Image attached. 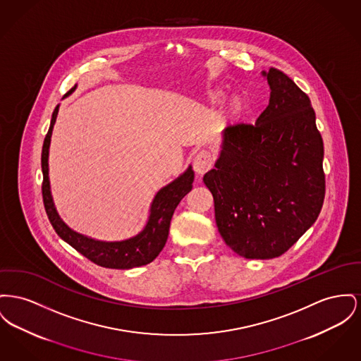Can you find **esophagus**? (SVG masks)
I'll list each match as a JSON object with an SVG mask.
<instances>
[{
    "label": "esophagus",
    "mask_w": 361,
    "mask_h": 361,
    "mask_svg": "<svg viewBox=\"0 0 361 361\" xmlns=\"http://www.w3.org/2000/svg\"><path fill=\"white\" fill-rule=\"evenodd\" d=\"M212 162L214 159L209 151H200L193 159V170L197 176H203L206 171L212 169Z\"/></svg>",
    "instance_id": "1"
}]
</instances>
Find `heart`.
Returning a JSON list of instances; mask_svg holds the SVG:
<instances>
[{"label":"heart","mask_w":361,"mask_h":361,"mask_svg":"<svg viewBox=\"0 0 361 361\" xmlns=\"http://www.w3.org/2000/svg\"><path fill=\"white\" fill-rule=\"evenodd\" d=\"M206 102L212 106H218L221 105L226 97H228V91L222 87H214V88H209L206 91ZM247 101L243 95L240 94H235L231 101L228 102V106L225 109V123L228 124H233L235 121L241 120L243 116L245 114L247 111Z\"/></svg>","instance_id":"1"}]
</instances>
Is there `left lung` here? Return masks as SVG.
I'll list each match as a JSON object with an SVG mask.
<instances>
[{
	"mask_svg": "<svg viewBox=\"0 0 361 361\" xmlns=\"http://www.w3.org/2000/svg\"><path fill=\"white\" fill-rule=\"evenodd\" d=\"M269 106L255 126L226 128L203 183L226 245L245 259L286 252L317 221L324 199L323 140L305 92L281 71H262Z\"/></svg>",
	"mask_w": 361,
	"mask_h": 361,
	"instance_id": "8db88e82",
	"label": "left lung"
}]
</instances>
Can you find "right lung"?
Wrapping results in <instances>:
<instances>
[{
	"label": "right lung",
	"mask_w": 361,
	"mask_h": 361,
	"mask_svg": "<svg viewBox=\"0 0 361 361\" xmlns=\"http://www.w3.org/2000/svg\"><path fill=\"white\" fill-rule=\"evenodd\" d=\"M78 85H75L64 98L69 97ZM63 98V99H64ZM60 110V105H57L50 121V128L44 137L42 147V173L43 185L42 195L44 210L51 222L56 233L59 234L65 243L73 247L78 252L90 259L98 266L106 269H118V270H128L133 267H140L151 263L162 248L166 244L169 235L170 221L173 212L181 199L192 190L193 183V170L191 165L184 170L178 177H176L169 184L162 187L155 193L151 204H149V216L147 222L143 229L135 235L117 240V241H105L98 240L85 234L79 233L69 228L60 216L56 209L51 188H50V178H49V149L51 142L53 128L57 120V114Z\"/></svg>",
	"instance_id": "obj_1"
}]
</instances>
